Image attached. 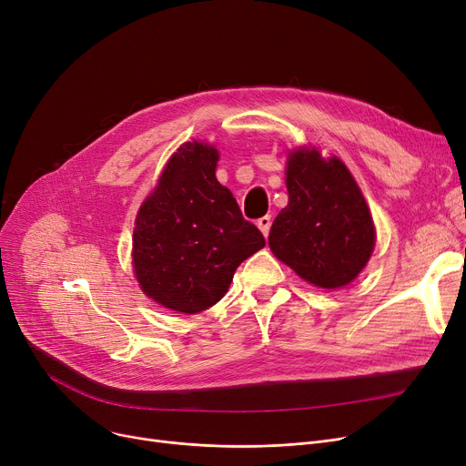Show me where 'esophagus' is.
Wrapping results in <instances>:
<instances>
[{
    "instance_id": "obj_1",
    "label": "esophagus",
    "mask_w": 466,
    "mask_h": 466,
    "mask_svg": "<svg viewBox=\"0 0 466 466\" xmlns=\"http://www.w3.org/2000/svg\"><path fill=\"white\" fill-rule=\"evenodd\" d=\"M257 227H258L260 232L268 238V234H270V227H272V217H270V215L260 217V218L257 220Z\"/></svg>"
}]
</instances>
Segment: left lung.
Instances as JSON below:
<instances>
[{
	"mask_svg": "<svg viewBox=\"0 0 466 466\" xmlns=\"http://www.w3.org/2000/svg\"><path fill=\"white\" fill-rule=\"evenodd\" d=\"M289 204L268 236L274 255L302 279L323 289L351 283L374 251V220L344 166L317 151L290 153Z\"/></svg>",
	"mask_w": 466,
	"mask_h": 466,
	"instance_id": "obj_1",
	"label": "left lung"
}]
</instances>
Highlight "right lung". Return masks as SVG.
<instances>
[{"label":"right lung","instance_id":"1","mask_svg":"<svg viewBox=\"0 0 466 466\" xmlns=\"http://www.w3.org/2000/svg\"><path fill=\"white\" fill-rule=\"evenodd\" d=\"M218 153L198 141L169 158L158 187L137 213L134 270L149 299L198 313L225 297L236 268L266 246L215 177Z\"/></svg>","mask_w":466,"mask_h":466}]
</instances>
